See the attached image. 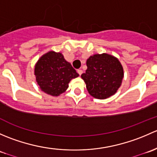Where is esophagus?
<instances>
[{
    "instance_id": "obj_1",
    "label": "esophagus",
    "mask_w": 157,
    "mask_h": 157,
    "mask_svg": "<svg viewBox=\"0 0 157 157\" xmlns=\"http://www.w3.org/2000/svg\"><path fill=\"white\" fill-rule=\"evenodd\" d=\"M77 73H78L79 75L80 76L82 74H83V71H82V70H80V69H79V70H77Z\"/></svg>"
}]
</instances>
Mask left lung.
Here are the masks:
<instances>
[{"label":"left lung","mask_w":157,"mask_h":157,"mask_svg":"<svg viewBox=\"0 0 157 157\" xmlns=\"http://www.w3.org/2000/svg\"><path fill=\"white\" fill-rule=\"evenodd\" d=\"M86 73L81 75L89 93L94 98L105 99L115 94L124 77L118 59L108 54H96L86 60Z\"/></svg>","instance_id":"obj_1"}]
</instances>
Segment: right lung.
Instances as JSON below:
<instances>
[{"label": "right lung", "mask_w": 157, "mask_h": 157, "mask_svg": "<svg viewBox=\"0 0 157 157\" xmlns=\"http://www.w3.org/2000/svg\"><path fill=\"white\" fill-rule=\"evenodd\" d=\"M34 71L36 82L42 91L53 96L65 92L69 82L79 76L62 54L53 51L39 58Z\"/></svg>", "instance_id": "right-lung-1"}]
</instances>
